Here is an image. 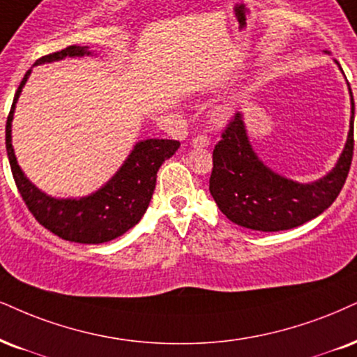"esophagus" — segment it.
<instances>
[{
  "label": "esophagus",
  "mask_w": 357,
  "mask_h": 357,
  "mask_svg": "<svg viewBox=\"0 0 357 357\" xmlns=\"http://www.w3.org/2000/svg\"><path fill=\"white\" fill-rule=\"evenodd\" d=\"M210 142H212V140H210L208 135L199 134L195 139L192 140V145H193V147H197V149H205V147H208Z\"/></svg>",
  "instance_id": "1"
}]
</instances>
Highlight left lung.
<instances>
[{
  "instance_id": "obj_1",
  "label": "left lung",
  "mask_w": 357,
  "mask_h": 357,
  "mask_svg": "<svg viewBox=\"0 0 357 357\" xmlns=\"http://www.w3.org/2000/svg\"><path fill=\"white\" fill-rule=\"evenodd\" d=\"M351 105L353 117L344 151L329 174L311 183L294 182L263 164L246 135L243 116L236 112L213 149L210 193L222 213L250 230L281 231L300 227L329 208L340 195L353 162V92Z\"/></svg>"
}]
</instances>
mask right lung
I'll return each instance as SVG.
<instances>
[{
	"label": "right lung",
	"instance_id": "add662e5",
	"mask_svg": "<svg viewBox=\"0 0 357 357\" xmlns=\"http://www.w3.org/2000/svg\"><path fill=\"white\" fill-rule=\"evenodd\" d=\"M91 56L87 46H68L52 54L43 56L34 66L61 61L64 57ZM31 69L24 74L13 100L10 116L6 121V152L10 158L17 190L33 217L44 228L59 238L74 243L98 245L124 235L127 230L137 225L151 204L155 190L157 172L167 158L174 155L180 147L178 140L147 139L134 145L129 157L116 175L100 187L98 192L81 199H54L46 195L29 182L24 172L17 165L15 149L11 144V122L21 91L28 81Z\"/></svg>",
	"mask_w": 357,
	"mask_h": 357
}]
</instances>
